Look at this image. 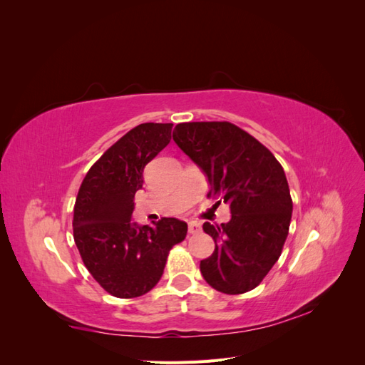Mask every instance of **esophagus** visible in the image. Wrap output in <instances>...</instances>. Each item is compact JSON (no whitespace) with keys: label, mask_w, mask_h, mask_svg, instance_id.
<instances>
[{"label":"esophagus","mask_w":365,"mask_h":365,"mask_svg":"<svg viewBox=\"0 0 365 365\" xmlns=\"http://www.w3.org/2000/svg\"><path fill=\"white\" fill-rule=\"evenodd\" d=\"M200 231H201V224L196 222V220H190V222H189V233L196 235V233H200Z\"/></svg>","instance_id":"esophagus-1"}]
</instances>
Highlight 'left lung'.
Segmentation results:
<instances>
[{"label": "left lung", "mask_w": 365, "mask_h": 365, "mask_svg": "<svg viewBox=\"0 0 365 365\" xmlns=\"http://www.w3.org/2000/svg\"><path fill=\"white\" fill-rule=\"evenodd\" d=\"M173 141L207 176L208 196L230 205L231 219L202 225L215 251L201 260L204 280L219 292L244 294L264 279L288 237L292 200L280 163L260 141L228 121H190Z\"/></svg>", "instance_id": "8db88e82"}]
</instances>
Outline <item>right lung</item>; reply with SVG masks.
I'll use <instances>...</instances> for the list:
<instances>
[{
  "label": "right lung",
  "mask_w": 365,
  "mask_h": 365,
  "mask_svg": "<svg viewBox=\"0 0 365 365\" xmlns=\"http://www.w3.org/2000/svg\"><path fill=\"white\" fill-rule=\"evenodd\" d=\"M172 123H143L109 148L88 170L74 204L73 233L86 269L118 298L145 295L164 272L187 224L163 217L155 227L132 220L146 164L169 145Z\"/></svg>",
  "instance_id": "1"
}]
</instances>
